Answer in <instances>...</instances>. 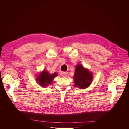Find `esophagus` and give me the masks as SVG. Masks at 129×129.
<instances>
[{"label": "esophagus", "mask_w": 129, "mask_h": 129, "mask_svg": "<svg viewBox=\"0 0 129 129\" xmlns=\"http://www.w3.org/2000/svg\"><path fill=\"white\" fill-rule=\"evenodd\" d=\"M67 74L68 73L66 72H62L61 73V75H62L63 77H66L67 75Z\"/></svg>", "instance_id": "1"}]
</instances>
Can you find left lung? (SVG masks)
Listing matches in <instances>:
<instances>
[{
  "instance_id": "obj_1",
  "label": "left lung",
  "mask_w": 129,
  "mask_h": 129,
  "mask_svg": "<svg viewBox=\"0 0 129 129\" xmlns=\"http://www.w3.org/2000/svg\"><path fill=\"white\" fill-rule=\"evenodd\" d=\"M73 78L75 81V87L84 89L88 87L92 82V74L81 64H78L76 67Z\"/></svg>"
}]
</instances>
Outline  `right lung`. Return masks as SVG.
I'll return each mask as SVG.
<instances>
[{
    "instance_id": "obj_1",
    "label": "right lung",
    "mask_w": 129,
    "mask_h": 129,
    "mask_svg": "<svg viewBox=\"0 0 129 129\" xmlns=\"http://www.w3.org/2000/svg\"><path fill=\"white\" fill-rule=\"evenodd\" d=\"M57 76L56 73H54L53 74H50L47 71L44 70L37 77V81L39 84L41 86L43 87H46L45 86L49 85V84H52L53 79Z\"/></svg>"
}]
</instances>
